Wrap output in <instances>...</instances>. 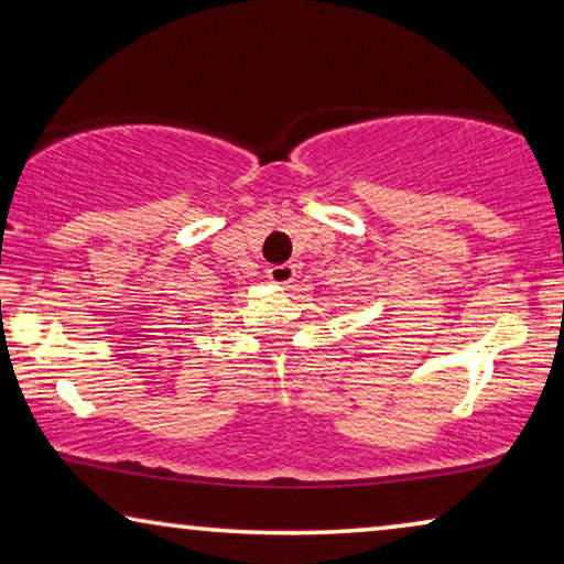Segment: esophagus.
Listing matches in <instances>:
<instances>
[{"instance_id":"esophagus-1","label":"esophagus","mask_w":564,"mask_h":564,"mask_svg":"<svg viewBox=\"0 0 564 564\" xmlns=\"http://www.w3.org/2000/svg\"><path fill=\"white\" fill-rule=\"evenodd\" d=\"M294 276H297L294 264H274L267 270V280H270L272 284H280V288H288V284H292Z\"/></svg>"}]
</instances>
